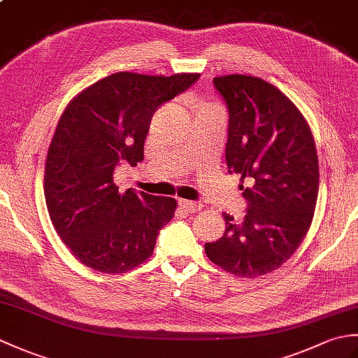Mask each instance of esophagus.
<instances>
[{
    "instance_id": "obj_1",
    "label": "esophagus",
    "mask_w": 358,
    "mask_h": 358,
    "mask_svg": "<svg viewBox=\"0 0 358 358\" xmlns=\"http://www.w3.org/2000/svg\"><path fill=\"white\" fill-rule=\"evenodd\" d=\"M178 206H180V209L187 212V214H194V212H196L201 208V203L189 201V200H178Z\"/></svg>"
}]
</instances>
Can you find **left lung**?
<instances>
[{
  "label": "left lung",
  "instance_id": "1",
  "mask_svg": "<svg viewBox=\"0 0 358 358\" xmlns=\"http://www.w3.org/2000/svg\"><path fill=\"white\" fill-rule=\"evenodd\" d=\"M214 87L227 108V171L250 186L241 185L243 222L223 214V237L204 250L222 269L252 278L280 268L305 238L318 195L315 143L295 104L264 80L227 75Z\"/></svg>",
  "mask_w": 358,
  "mask_h": 358
}]
</instances>
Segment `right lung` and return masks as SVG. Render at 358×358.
<instances>
[{
  "mask_svg": "<svg viewBox=\"0 0 358 358\" xmlns=\"http://www.w3.org/2000/svg\"><path fill=\"white\" fill-rule=\"evenodd\" d=\"M200 73L152 77L118 72L73 98L57 126L44 175V195L59 238L78 260L104 273L146 262L177 201L134 189L121 195L113 172L143 162L144 140L158 106L183 94Z\"/></svg>",
  "mask_w": 358,
  "mask_h": 358,
  "instance_id": "right-lung-1",
  "label": "right lung"
}]
</instances>
